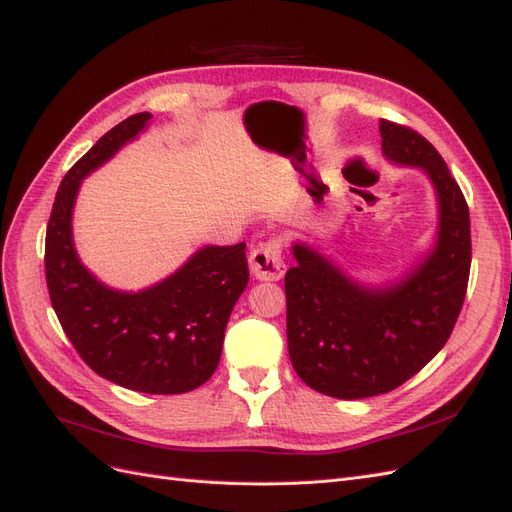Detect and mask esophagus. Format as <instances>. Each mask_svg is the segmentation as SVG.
Here are the masks:
<instances>
[{
    "instance_id": "obj_1",
    "label": "esophagus",
    "mask_w": 512,
    "mask_h": 512,
    "mask_svg": "<svg viewBox=\"0 0 512 512\" xmlns=\"http://www.w3.org/2000/svg\"><path fill=\"white\" fill-rule=\"evenodd\" d=\"M284 239L271 237L269 241H262L256 245L250 254V269L256 280L262 282H277L282 280L286 273V262L282 256Z\"/></svg>"
}]
</instances>
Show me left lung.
Returning a JSON list of instances; mask_svg holds the SVG:
<instances>
[{
  "label": "left lung",
  "mask_w": 512,
  "mask_h": 512,
  "mask_svg": "<svg viewBox=\"0 0 512 512\" xmlns=\"http://www.w3.org/2000/svg\"><path fill=\"white\" fill-rule=\"evenodd\" d=\"M384 156L421 166L438 194L433 252L406 280L380 290L352 282L312 247L294 243L286 288V333L294 371L337 399L389 393L418 374L451 337L468 290L470 211L446 162L425 136L380 119Z\"/></svg>",
  "instance_id": "obj_1"
}]
</instances>
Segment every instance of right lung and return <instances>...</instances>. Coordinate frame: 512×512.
Returning a JSON list of instances; mask_svg holds the SVG:
<instances>
[{
	"mask_svg": "<svg viewBox=\"0 0 512 512\" xmlns=\"http://www.w3.org/2000/svg\"><path fill=\"white\" fill-rule=\"evenodd\" d=\"M149 119H123L68 170L46 226L44 269L61 329L98 376L138 393L179 395L205 384L220 363L230 312L250 280L245 243L207 245L164 282L132 294L100 284L72 243L81 179Z\"/></svg>",
	"mask_w": 512,
	"mask_h": 512,
	"instance_id": "right-lung-1",
	"label": "right lung"
}]
</instances>
